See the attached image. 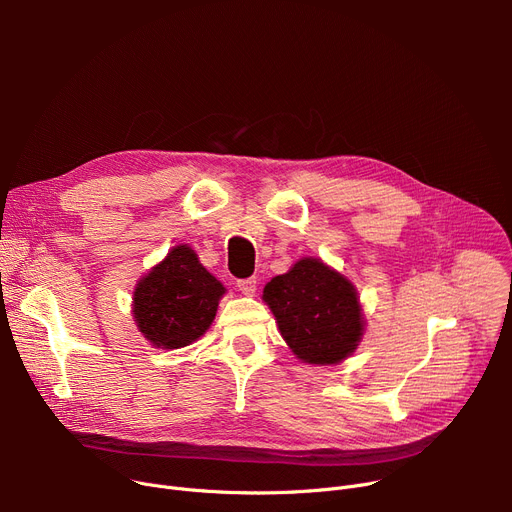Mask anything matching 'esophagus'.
<instances>
[{"instance_id":"34e87169","label":"esophagus","mask_w":512,"mask_h":512,"mask_svg":"<svg viewBox=\"0 0 512 512\" xmlns=\"http://www.w3.org/2000/svg\"><path fill=\"white\" fill-rule=\"evenodd\" d=\"M238 290L242 294H247V297H253L257 292V280L255 278H247V280H238Z\"/></svg>"}]
</instances>
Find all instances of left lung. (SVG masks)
Segmentation results:
<instances>
[{"label": "left lung", "mask_w": 512, "mask_h": 512, "mask_svg": "<svg viewBox=\"0 0 512 512\" xmlns=\"http://www.w3.org/2000/svg\"><path fill=\"white\" fill-rule=\"evenodd\" d=\"M290 351L309 365H338L365 334L355 284L317 257H303L263 288Z\"/></svg>", "instance_id": "obj_1"}]
</instances>
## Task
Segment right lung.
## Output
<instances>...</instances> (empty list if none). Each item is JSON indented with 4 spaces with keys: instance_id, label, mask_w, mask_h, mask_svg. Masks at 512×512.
<instances>
[{
    "instance_id": "1",
    "label": "right lung",
    "mask_w": 512,
    "mask_h": 512,
    "mask_svg": "<svg viewBox=\"0 0 512 512\" xmlns=\"http://www.w3.org/2000/svg\"><path fill=\"white\" fill-rule=\"evenodd\" d=\"M224 284L188 245H176L132 290V319L155 348L174 351L199 340L218 313Z\"/></svg>"
}]
</instances>
